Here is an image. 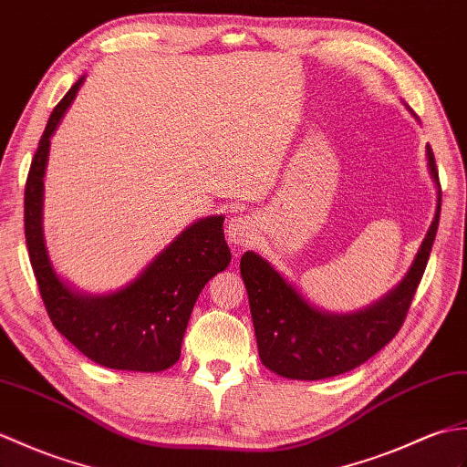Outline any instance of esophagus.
<instances>
[{"label":"esophagus","instance_id":"obj_1","mask_svg":"<svg viewBox=\"0 0 467 467\" xmlns=\"http://www.w3.org/2000/svg\"><path fill=\"white\" fill-rule=\"evenodd\" d=\"M255 232L254 220L250 215H235L227 223V240L234 244V247H242L252 242Z\"/></svg>","mask_w":467,"mask_h":467}]
</instances>
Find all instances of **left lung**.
Masks as SVG:
<instances>
[{
  "label": "left lung",
  "mask_w": 467,
  "mask_h": 467,
  "mask_svg": "<svg viewBox=\"0 0 467 467\" xmlns=\"http://www.w3.org/2000/svg\"><path fill=\"white\" fill-rule=\"evenodd\" d=\"M428 165L438 185V212L403 282L364 312L336 316L309 306L275 269L245 252L240 269L264 366L292 379L334 378L364 364L396 337L406 321L438 234L441 188L436 158L428 146Z\"/></svg>",
  "instance_id": "8db88e82"
}]
</instances>
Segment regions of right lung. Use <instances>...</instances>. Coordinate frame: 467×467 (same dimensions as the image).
Returning <instances> with one entry per match:
<instances>
[{
  "mask_svg": "<svg viewBox=\"0 0 467 467\" xmlns=\"http://www.w3.org/2000/svg\"><path fill=\"white\" fill-rule=\"evenodd\" d=\"M79 78L51 111L31 160L24 198L29 262L51 324L91 361L111 369L161 371L182 354V341L195 299L210 279L230 265L223 217L213 215L182 232L143 274L109 296H81L61 282L49 264L41 230L44 173L59 119L76 99Z\"/></svg>",
  "mask_w": 467,
  "mask_h": 467,
  "instance_id": "1",
  "label": "right lung"
}]
</instances>
